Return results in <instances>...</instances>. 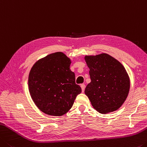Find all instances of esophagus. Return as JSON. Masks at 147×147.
Returning a JSON list of instances; mask_svg holds the SVG:
<instances>
[{"instance_id":"34e87169","label":"esophagus","mask_w":147,"mask_h":147,"mask_svg":"<svg viewBox=\"0 0 147 147\" xmlns=\"http://www.w3.org/2000/svg\"><path fill=\"white\" fill-rule=\"evenodd\" d=\"M81 89H82V92H84V91H85V84H81Z\"/></svg>"}]
</instances>
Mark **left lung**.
<instances>
[{"instance_id": "obj_1", "label": "left lung", "mask_w": 147, "mask_h": 147, "mask_svg": "<svg viewBox=\"0 0 147 147\" xmlns=\"http://www.w3.org/2000/svg\"><path fill=\"white\" fill-rule=\"evenodd\" d=\"M85 59L91 79L85 93L93 107L102 114L117 110L126 100L130 86L124 67L106 53L85 56Z\"/></svg>"}]
</instances>
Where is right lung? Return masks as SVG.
Listing matches in <instances>:
<instances>
[{
    "mask_svg": "<svg viewBox=\"0 0 147 147\" xmlns=\"http://www.w3.org/2000/svg\"><path fill=\"white\" fill-rule=\"evenodd\" d=\"M70 64L63 53L57 52L39 60L31 68L28 89L34 102L44 113L64 115L81 92L75 74L69 69Z\"/></svg>",
    "mask_w": 147,
    "mask_h": 147,
    "instance_id": "1",
    "label": "right lung"
}]
</instances>
